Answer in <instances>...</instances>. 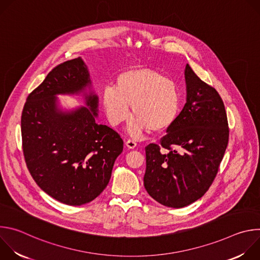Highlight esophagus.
Masks as SVG:
<instances>
[{
  "label": "esophagus",
  "mask_w": 260,
  "mask_h": 260,
  "mask_svg": "<svg viewBox=\"0 0 260 260\" xmlns=\"http://www.w3.org/2000/svg\"><path fill=\"white\" fill-rule=\"evenodd\" d=\"M125 146L128 148V149H134V148L137 146V143L133 140H127L125 142Z\"/></svg>",
  "instance_id": "obj_1"
}]
</instances>
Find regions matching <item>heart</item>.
I'll return each mask as SVG.
<instances>
[{
  "label": "heart",
  "mask_w": 260,
  "mask_h": 260,
  "mask_svg": "<svg viewBox=\"0 0 260 260\" xmlns=\"http://www.w3.org/2000/svg\"><path fill=\"white\" fill-rule=\"evenodd\" d=\"M101 101L109 122L116 126L127 120L129 106L134 115L129 131L134 134L159 133L171 127L181 111V93L177 84L149 68L120 73L115 86L107 85Z\"/></svg>",
  "instance_id": "obj_1"
}]
</instances>
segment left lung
Instances as JSON below:
<instances>
[{"mask_svg":"<svg viewBox=\"0 0 260 260\" xmlns=\"http://www.w3.org/2000/svg\"><path fill=\"white\" fill-rule=\"evenodd\" d=\"M186 103L167 129L160 146L146 148L144 186L170 208L186 207L201 199L217 175L229 143L224 104L215 88L202 81L187 63L184 71Z\"/></svg>","mask_w":260,"mask_h":260,"instance_id":"left-lung-1","label":"left lung"}]
</instances>
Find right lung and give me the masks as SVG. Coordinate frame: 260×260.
<instances>
[{
    "instance_id": "obj_1",
    "label": "right lung",
    "mask_w": 260,
    "mask_h": 260,
    "mask_svg": "<svg viewBox=\"0 0 260 260\" xmlns=\"http://www.w3.org/2000/svg\"><path fill=\"white\" fill-rule=\"evenodd\" d=\"M59 95L79 96L84 106L66 108ZM99 96L81 57L54 68L26 99L21 115L23 154L38 186L54 200L81 206L108 185L123 141L96 122Z\"/></svg>"
}]
</instances>
